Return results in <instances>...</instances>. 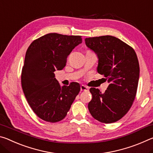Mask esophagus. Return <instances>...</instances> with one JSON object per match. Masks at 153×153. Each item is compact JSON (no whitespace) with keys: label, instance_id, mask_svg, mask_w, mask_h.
Masks as SVG:
<instances>
[{"label":"esophagus","instance_id":"obj_1","mask_svg":"<svg viewBox=\"0 0 153 153\" xmlns=\"http://www.w3.org/2000/svg\"><path fill=\"white\" fill-rule=\"evenodd\" d=\"M80 90H81V91H88V90H89V88L87 86H84V85H82V86H80Z\"/></svg>","mask_w":153,"mask_h":153}]
</instances>
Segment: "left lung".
<instances>
[{"instance_id":"obj_1","label":"left lung","mask_w":153,"mask_h":153,"mask_svg":"<svg viewBox=\"0 0 153 153\" xmlns=\"http://www.w3.org/2000/svg\"><path fill=\"white\" fill-rule=\"evenodd\" d=\"M86 46L98 58L97 71L109 85L104 93L91 88L88 110L95 120L111 123L121 120L131 108L138 88L140 67L136 52L112 36L86 38Z\"/></svg>"}]
</instances>
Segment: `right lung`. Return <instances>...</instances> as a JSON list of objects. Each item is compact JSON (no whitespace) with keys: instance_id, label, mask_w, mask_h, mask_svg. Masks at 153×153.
<instances>
[{"instance_id":"obj_1","label":"right lung","mask_w":153,"mask_h":153,"mask_svg":"<svg viewBox=\"0 0 153 153\" xmlns=\"http://www.w3.org/2000/svg\"><path fill=\"white\" fill-rule=\"evenodd\" d=\"M80 36L47 33L33 40L25 54L22 86L28 104L38 117L55 123L65 117L80 91L78 83L61 86L54 71L66 65L72 50L82 43Z\"/></svg>"}]
</instances>
